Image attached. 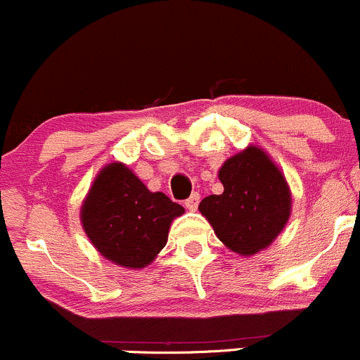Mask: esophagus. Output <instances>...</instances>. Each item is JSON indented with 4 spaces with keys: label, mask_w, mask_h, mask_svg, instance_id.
<instances>
[{
    "label": "esophagus",
    "mask_w": 360,
    "mask_h": 360,
    "mask_svg": "<svg viewBox=\"0 0 360 360\" xmlns=\"http://www.w3.org/2000/svg\"><path fill=\"white\" fill-rule=\"evenodd\" d=\"M198 203H200V193H193V195L184 201V207H186L188 210L195 212L196 208H198Z\"/></svg>",
    "instance_id": "obj_1"
}]
</instances>
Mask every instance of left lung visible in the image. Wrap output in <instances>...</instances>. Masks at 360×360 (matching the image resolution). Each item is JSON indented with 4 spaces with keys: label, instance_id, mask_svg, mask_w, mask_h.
Instances as JSON below:
<instances>
[{
    "label": "left lung",
    "instance_id": "8db88e82",
    "mask_svg": "<svg viewBox=\"0 0 360 360\" xmlns=\"http://www.w3.org/2000/svg\"><path fill=\"white\" fill-rule=\"evenodd\" d=\"M219 179L224 193L201 200L200 212L229 250L256 255L271 244L290 217L285 177L263 150L248 147L225 160Z\"/></svg>",
    "mask_w": 360,
    "mask_h": 360
}]
</instances>
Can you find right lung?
I'll list each match as a JSON object with an SVG mask.
<instances>
[{
  "label": "right lung",
  "instance_id": "obj_1",
  "mask_svg": "<svg viewBox=\"0 0 360 360\" xmlns=\"http://www.w3.org/2000/svg\"><path fill=\"white\" fill-rule=\"evenodd\" d=\"M184 208L164 193H152L114 162L98 172L82 207V224L102 256L128 268H143L167 243L172 219Z\"/></svg>",
  "mask_w": 360,
  "mask_h": 360
}]
</instances>
